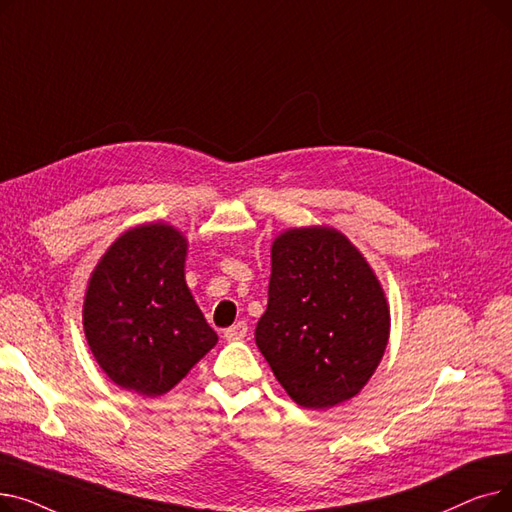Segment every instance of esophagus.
<instances>
[{
  "instance_id": "esophagus-1",
  "label": "esophagus",
  "mask_w": 512,
  "mask_h": 512,
  "mask_svg": "<svg viewBox=\"0 0 512 512\" xmlns=\"http://www.w3.org/2000/svg\"><path fill=\"white\" fill-rule=\"evenodd\" d=\"M247 332H249V326L245 324V321H238V324H234L232 328H228L226 332H224V338L228 340V342H234V340H242L247 336Z\"/></svg>"
}]
</instances>
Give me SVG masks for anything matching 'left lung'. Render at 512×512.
I'll use <instances>...</instances> for the list:
<instances>
[{
    "label": "left lung",
    "instance_id": "obj_1",
    "mask_svg": "<svg viewBox=\"0 0 512 512\" xmlns=\"http://www.w3.org/2000/svg\"><path fill=\"white\" fill-rule=\"evenodd\" d=\"M267 297L255 342L288 396L313 411L357 396L384 357L390 309L353 242L328 226L282 232Z\"/></svg>",
    "mask_w": 512,
    "mask_h": 512
}]
</instances>
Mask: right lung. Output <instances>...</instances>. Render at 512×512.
<instances>
[{
	"label": "right lung",
	"mask_w": 512,
	"mask_h": 512,
	"mask_svg": "<svg viewBox=\"0 0 512 512\" xmlns=\"http://www.w3.org/2000/svg\"><path fill=\"white\" fill-rule=\"evenodd\" d=\"M186 249L174 226L141 224L116 238L91 274L85 336L124 390L166 394L218 342L186 286Z\"/></svg>",
	"instance_id": "1"
}]
</instances>
